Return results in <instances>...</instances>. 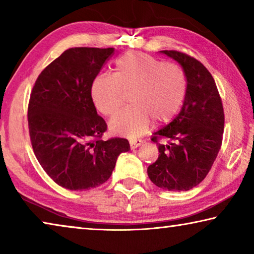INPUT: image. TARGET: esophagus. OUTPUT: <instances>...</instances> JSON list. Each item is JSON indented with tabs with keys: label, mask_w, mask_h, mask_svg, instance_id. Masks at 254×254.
Here are the masks:
<instances>
[{
	"label": "esophagus",
	"mask_w": 254,
	"mask_h": 254,
	"mask_svg": "<svg viewBox=\"0 0 254 254\" xmlns=\"http://www.w3.org/2000/svg\"><path fill=\"white\" fill-rule=\"evenodd\" d=\"M142 143H143L142 140H131L130 141V147H131V149H135L137 147H140V145Z\"/></svg>",
	"instance_id": "esophagus-1"
}]
</instances>
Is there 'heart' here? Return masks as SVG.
<instances>
[{
	"instance_id": "1",
	"label": "heart",
	"mask_w": 254,
	"mask_h": 254,
	"mask_svg": "<svg viewBox=\"0 0 254 254\" xmlns=\"http://www.w3.org/2000/svg\"><path fill=\"white\" fill-rule=\"evenodd\" d=\"M130 92L131 106L111 120L110 128L134 139L149 130L153 120L168 123L176 117L186 97V72L177 64L130 51L117 59L114 75H97L91 86L94 105L105 117L117 113L124 93Z\"/></svg>"
}]
</instances>
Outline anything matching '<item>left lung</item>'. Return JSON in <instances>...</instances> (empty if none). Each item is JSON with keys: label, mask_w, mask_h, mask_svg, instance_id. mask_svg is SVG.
<instances>
[{"label": "left lung", "mask_w": 254, "mask_h": 254, "mask_svg": "<svg viewBox=\"0 0 254 254\" xmlns=\"http://www.w3.org/2000/svg\"><path fill=\"white\" fill-rule=\"evenodd\" d=\"M161 53L182 65L187 93L180 113L151 137L160 154L148 167V176L159 188L189 190L203 182L220 151L224 110L213 76L203 64L180 51ZM161 139L167 144H160Z\"/></svg>", "instance_id": "8db88e82"}]
</instances>
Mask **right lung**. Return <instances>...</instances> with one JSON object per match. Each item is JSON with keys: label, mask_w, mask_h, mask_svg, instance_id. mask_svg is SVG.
Masks as SVG:
<instances>
[{"label": "right lung", "mask_w": 254, "mask_h": 254, "mask_svg": "<svg viewBox=\"0 0 254 254\" xmlns=\"http://www.w3.org/2000/svg\"><path fill=\"white\" fill-rule=\"evenodd\" d=\"M113 48H70L49 64L34 83L28 105L33 152L47 175L70 190H88L111 177L123 137L102 140L107 130L97 115L91 86Z\"/></svg>", "instance_id": "obj_1"}]
</instances>
